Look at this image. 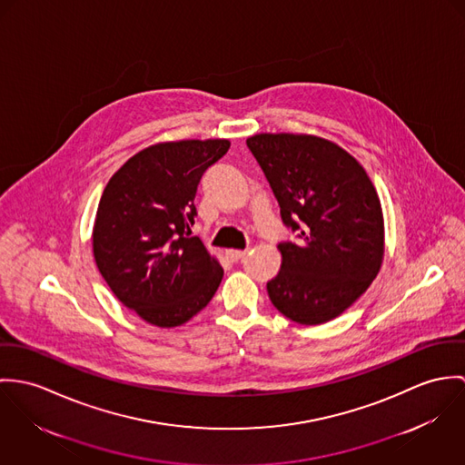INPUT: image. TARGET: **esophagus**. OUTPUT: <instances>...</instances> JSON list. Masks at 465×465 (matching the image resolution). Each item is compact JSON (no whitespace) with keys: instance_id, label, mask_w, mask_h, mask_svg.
Returning a JSON list of instances; mask_svg holds the SVG:
<instances>
[{"instance_id":"esophagus-1","label":"esophagus","mask_w":465,"mask_h":465,"mask_svg":"<svg viewBox=\"0 0 465 465\" xmlns=\"http://www.w3.org/2000/svg\"><path fill=\"white\" fill-rule=\"evenodd\" d=\"M244 257H246V250H228L226 252V258L230 262H239V260H242Z\"/></svg>"}]
</instances>
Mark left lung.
Instances as JSON below:
<instances>
[{
	"mask_svg": "<svg viewBox=\"0 0 465 465\" xmlns=\"http://www.w3.org/2000/svg\"><path fill=\"white\" fill-rule=\"evenodd\" d=\"M298 241L278 244L272 305L300 324H322L350 309L383 260L380 198L355 156L331 141L258 134L246 141Z\"/></svg>",
	"mask_w": 465,
	"mask_h": 465,
	"instance_id": "obj_1",
	"label": "left lung"
}]
</instances>
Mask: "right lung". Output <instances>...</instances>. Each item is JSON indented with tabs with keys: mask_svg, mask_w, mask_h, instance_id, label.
Returning <instances> with one entry per match:
<instances>
[{
	"mask_svg": "<svg viewBox=\"0 0 465 465\" xmlns=\"http://www.w3.org/2000/svg\"><path fill=\"white\" fill-rule=\"evenodd\" d=\"M230 141L150 146L124 162L100 200L93 253L115 298L146 322L173 328L205 309L223 267L191 237L198 183Z\"/></svg>",
	"mask_w": 465,
	"mask_h": 465,
	"instance_id": "right-lung-1",
	"label": "right lung"
}]
</instances>
